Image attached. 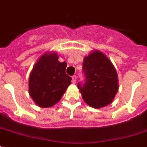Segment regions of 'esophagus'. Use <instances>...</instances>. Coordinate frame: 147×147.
Here are the masks:
<instances>
[{"instance_id": "1", "label": "esophagus", "mask_w": 147, "mask_h": 147, "mask_svg": "<svg viewBox=\"0 0 147 147\" xmlns=\"http://www.w3.org/2000/svg\"><path fill=\"white\" fill-rule=\"evenodd\" d=\"M72 82H73V83L76 82V76H72Z\"/></svg>"}]
</instances>
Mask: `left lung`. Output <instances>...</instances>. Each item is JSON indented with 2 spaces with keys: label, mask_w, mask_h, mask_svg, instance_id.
<instances>
[{
  "label": "left lung",
  "mask_w": 147,
  "mask_h": 147,
  "mask_svg": "<svg viewBox=\"0 0 147 147\" xmlns=\"http://www.w3.org/2000/svg\"><path fill=\"white\" fill-rule=\"evenodd\" d=\"M82 73L85 81L78 88L85 102L94 108L109 105L118 91L117 71L111 62L99 51L84 59Z\"/></svg>",
  "instance_id": "left-lung-1"
}]
</instances>
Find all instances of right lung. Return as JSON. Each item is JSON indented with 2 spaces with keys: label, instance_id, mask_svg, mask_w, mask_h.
I'll list each match as a JSON object with an SVG mask.
<instances>
[{
  "label": "right lung",
  "instance_id": "add662e5",
  "mask_svg": "<svg viewBox=\"0 0 147 147\" xmlns=\"http://www.w3.org/2000/svg\"><path fill=\"white\" fill-rule=\"evenodd\" d=\"M57 54H44L36 63L29 78V92L36 104L49 107L61 99L71 78L65 73L67 63L59 62Z\"/></svg>",
  "mask_w": 147,
  "mask_h": 147
}]
</instances>
